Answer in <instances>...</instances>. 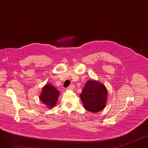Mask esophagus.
I'll use <instances>...</instances> for the list:
<instances>
[{"instance_id":"obj_1","label":"esophagus","mask_w":148,"mask_h":148,"mask_svg":"<svg viewBox=\"0 0 148 148\" xmlns=\"http://www.w3.org/2000/svg\"><path fill=\"white\" fill-rule=\"evenodd\" d=\"M74 84H71V85H70V86L67 88V89L68 90H73V89H74Z\"/></svg>"}]
</instances>
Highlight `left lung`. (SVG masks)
Returning <instances> with one entry per match:
<instances>
[{
  "instance_id": "obj_1",
  "label": "left lung",
  "mask_w": 148,
  "mask_h": 148,
  "mask_svg": "<svg viewBox=\"0 0 148 148\" xmlns=\"http://www.w3.org/2000/svg\"><path fill=\"white\" fill-rule=\"evenodd\" d=\"M107 90L104 85L95 80H88L80 94L84 108L91 113L103 110L107 101Z\"/></svg>"
}]
</instances>
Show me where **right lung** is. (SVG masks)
Segmentation results:
<instances>
[{
	"label": "right lung",
	"mask_w": 148,
	"mask_h": 148,
	"mask_svg": "<svg viewBox=\"0 0 148 148\" xmlns=\"http://www.w3.org/2000/svg\"><path fill=\"white\" fill-rule=\"evenodd\" d=\"M59 94V91L55 87L51 84L48 83L42 88L40 99L42 103L50 109L56 104Z\"/></svg>",
	"instance_id": "obj_1"
}]
</instances>
